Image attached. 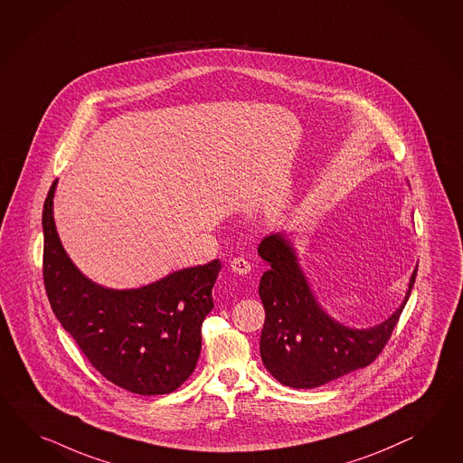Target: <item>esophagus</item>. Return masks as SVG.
<instances>
[{"instance_id": "34e87169", "label": "esophagus", "mask_w": 463, "mask_h": 463, "mask_svg": "<svg viewBox=\"0 0 463 463\" xmlns=\"http://www.w3.org/2000/svg\"><path fill=\"white\" fill-rule=\"evenodd\" d=\"M231 269L236 272V274L246 276V274L250 272V262L244 260V258H234V260H231Z\"/></svg>"}]
</instances>
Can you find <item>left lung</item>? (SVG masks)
<instances>
[{
  "label": "left lung",
  "mask_w": 463,
  "mask_h": 463,
  "mask_svg": "<svg viewBox=\"0 0 463 463\" xmlns=\"http://www.w3.org/2000/svg\"><path fill=\"white\" fill-rule=\"evenodd\" d=\"M258 252L271 266L260 282L266 309L260 358L279 383L291 388H316L376 360L417 278L415 269L405 299L393 315L376 326L356 329L333 319L316 301L293 244L282 232L264 237Z\"/></svg>",
  "instance_id": "1"
}]
</instances>
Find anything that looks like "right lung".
<instances>
[{
    "label": "right lung",
    "instance_id": "obj_1",
    "mask_svg": "<svg viewBox=\"0 0 463 463\" xmlns=\"http://www.w3.org/2000/svg\"><path fill=\"white\" fill-rule=\"evenodd\" d=\"M43 205V281L60 325L109 382L137 395H165L191 376L203 346V317L214 307L221 260L172 272L137 289L90 281L60 242L53 197Z\"/></svg>",
    "mask_w": 463,
    "mask_h": 463
}]
</instances>
